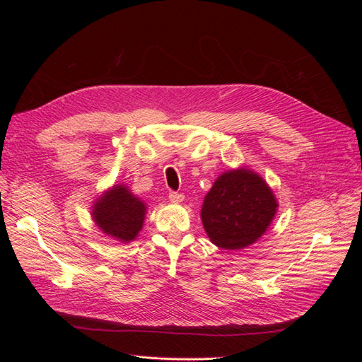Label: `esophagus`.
Wrapping results in <instances>:
<instances>
[{
  "mask_svg": "<svg viewBox=\"0 0 362 362\" xmlns=\"http://www.w3.org/2000/svg\"><path fill=\"white\" fill-rule=\"evenodd\" d=\"M169 199H170L173 204H180V202H182V199H184V194H182V193H178V192H170V193H169Z\"/></svg>",
  "mask_w": 362,
  "mask_h": 362,
  "instance_id": "1",
  "label": "esophagus"
}]
</instances>
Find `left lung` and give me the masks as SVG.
Returning <instances> with one entry per match:
<instances>
[{
  "label": "left lung",
  "mask_w": 362,
  "mask_h": 362,
  "mask_svg": "<svg viewBox=\"0 0 362 362\" xmlns=\"http://www.w3.org/2000/svg\"><path fill=\"white\" fill-rule=\"evenodd\" d=\"M276 201L259 175L229 170L205 196L201 218L211 242L222 249H242L266 233L276 213Z\"/></svg>",
  "instance_id": "1"
}]
</instances>
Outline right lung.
Instances as JSON below:
<instances>
[{
	"mask_svg": "<svg viewBox=\"0 0 362 362\" xmlns=\"http://www.w3.org/2000/svg\"><path fill=\"white\" fill-rule=\"evenodd\" d=\"M146 206L131 194L124 185H116L98 199L93 218L103 231L120 242L134 240L144 225Z\"/></svg>",
	"mask_w": 362,
	"mask_h": 362,
	"instance_id": "right-lung-1",
	"label": "right lung"
}]
</instances>
